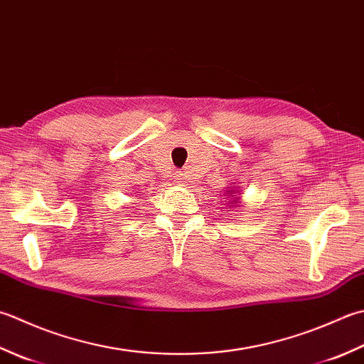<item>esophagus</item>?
I'll list each match as a JSON object with an SVG mask.
<instances>
[{
  "label": "esophagus",
  "instance_id": "34e87169",
  "mask_svg": "<svg viewBox=\"0 0 364 364\" xmlns=\"http://www.w3.org/2000/svg\"><path fill=\"white\" fill-rule=\"evenodd\" d=\"M175 183L178 184V186H181V184H184V173L178 172V173L175 175Z\"/></svg>",
  "mask_w": 364,
  "mask_h": 364
}]
</instances>
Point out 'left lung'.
Here are the masks:
<instances>
[{
	"instance_id": "8db88e82",
	"label": "left lung",
	"mask_w": 364,
	"mask_h": 364,
	"mask_svg": "<svg viewBox=\"0 0 364 364\" xmlns=\"http://www.w3.org/2000/svg\"><path fill=\"white\" fill-rule=\"evenodd\" d=\"M227 197H230L232 198V208H235V206H237V208H238V206H240V200H241V197L238 196V191L237 189H235V186H233V184H232V186L229 188V191H227Z\"/></svg>"
}]
</instances>
